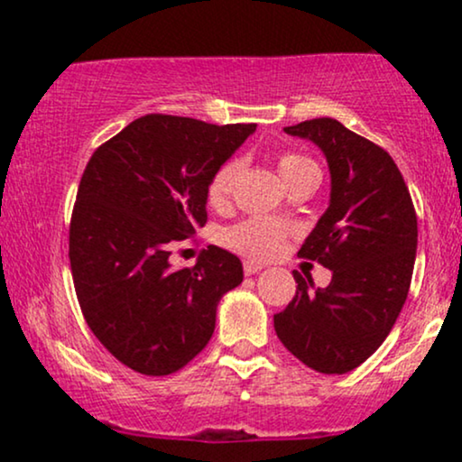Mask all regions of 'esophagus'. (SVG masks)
<instances>
[{"label": "esophagus", "mask_w": 462, "mask_h": 462, "mask_svg": "<svg viewBox=\"0 0 462 462\" xmlns=\"http://www.w3.org/2000/svg\"><path fill=\"white\" fill-rule=\"evenodd\" d=\"M263 264L261 263H252V261H245L243 263V272H245V275H254L258 272H263Z\"/></svg>", "instance_id": "1"}]
</instances>
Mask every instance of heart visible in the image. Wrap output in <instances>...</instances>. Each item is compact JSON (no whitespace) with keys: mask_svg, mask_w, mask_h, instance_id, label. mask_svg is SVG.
Instances as JSON below:
<instances>
[{"mask_svg":"<svg viewBox=\"0 0 462 462\" xmlns=\"http://www.w3.org/2000/svg\"><path fill=\"white\" fill-rule=\"evenodd\" d=\"M278 171L286 187L295 184L306 176H319V169L304 153L284 152L278 156ZM241 173V161H227L217 169V173L208 184V201L213 206H221L230 199L235 190L236 178ZM289 236V226L284 221L272 217H252L241 224L227 227L224 232V243L235 252L249 258H269L282 247L284 238Z\"/></svg>","mask_w":462,"mask_h":462,"instance_id":"b5f03b06","label":"heart"}]
</instances>
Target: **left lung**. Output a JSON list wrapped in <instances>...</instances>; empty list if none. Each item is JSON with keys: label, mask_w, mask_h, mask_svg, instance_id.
Instances as JSON below:
<instances>
[{"label": "left lung", "mask_w": 462, "mask_h": 462, "mask_svg": "<svg viewBox=\"0 0 462 462\" xmlns=\"http://www.w3.org/2000/svg\"><path fill=\"white\" fill-rule=\"evenodd\" d=\"M286 134L309 139L330 167V206L300 249L332 272L326 289L298 291L273 315L282 346L319 374H347L375 352L402 312L417 254V215L393 158L330 116Z\"/></svg>", "instance_id": "obj_1"}]
</instances>
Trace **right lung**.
I'll return each instance as SVG.
<instances>
[{"label": "right lung", "instance_id": "add662e5", "mask_svg": "<svg viewBox=\"0 0 462 462\" xmlns=\"http://www.w3.org/2000/svg\"><path fill=\"white\" fill-rule=\"evenodd\" d=\"M256 130L145 115L93 152L69 226L84 319L125 367L176 374L208 346L217 304L243 282L235 254L210 245L173 269L171 247L206 224L217 169Z\"/></svg>", "mask_w": 462, "mask_h": 462}]
</instances>
